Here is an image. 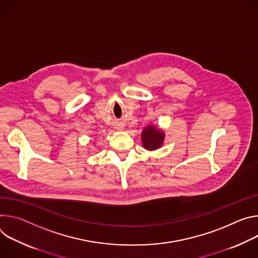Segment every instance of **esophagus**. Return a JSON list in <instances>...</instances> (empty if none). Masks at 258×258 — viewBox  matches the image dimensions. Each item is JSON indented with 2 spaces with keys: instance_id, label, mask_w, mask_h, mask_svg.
I'll return each instance as SVG.
<instances>
[{
  "instance_id": "1",
  "label": "esophagus",
  "mask_w": 258,
  "mask_h": 258,
  "mask_svg": "<svg viewBox=\"0 0 258 258\" xmlns=\"http://www.w3.org/2000/svg\"><path fill=\"white\" fill-rule=\"evenodd\" d=\"M119 128H120V129H122V128H123V127H122V126H121V127H119Z\"/></svg>"
}]
</instances>
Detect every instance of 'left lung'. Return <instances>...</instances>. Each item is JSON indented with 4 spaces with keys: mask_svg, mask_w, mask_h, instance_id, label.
<instances>
[{
    "mask_svg": "<svg viewBox=\"0 0 258 258\" xmlns=\"http://www.w3.org/2000/svg\"><path fill=\"white\" fill-rule=\"evenodd\" d=\"M142 145L147 150H157L159 149L164 140V134L162 131L155 128L153 125L147 127L141 134Z\"/></svg>",
    "mask_w": 258,
    "mask_h": 258,
    "instance_id": "obj_1",
    "label": "left lung"
}]
</instances>
